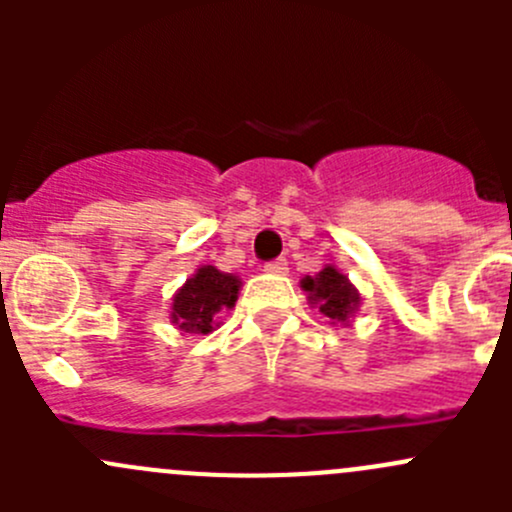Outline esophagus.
<instances>
[{
  "label": "esophagus",
  "instance_id": "34e87169",
  "mask_svg": "<svg viewBox=\"0 0 512 512\" xmlns=\"http://www.w3.org/2000/svg\"><path fill=\"white\" fill-rule=\"evenodd\" d=\"M287 270H289V267H287L285 257H277V260L265 262V272H272V275H285Z\"/></svg>",
  "mask_w": 512,
  "mask_h": 512
}]
</instances>
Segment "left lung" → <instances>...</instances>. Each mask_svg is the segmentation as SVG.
I'll use <instances>...</instances> for the list:
<instances>
[{
	"instance_id": "8db88e82",
	"label": "left lung",
	"mask_w": 512,
	"mask_h": 512,
	"mask_svg": "<svg viewBox=\"0 0 512 512\" xmlns=\"http://www.w3.org/2000/svg\"><path fill=\"white\" fill-rule=\"evenodd\" d=\"M302 287L319 304V312L334 322H349V314L359 304V294L352 282L334 267H324L317 277H304Z\"/></svg>"
}]
</instances>
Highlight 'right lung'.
Returning a JSON list of instances; mask_svg holds the SVG:
<instances>
[{"instance_id": "right-lung-1", "label": "right lung", "mask_w": 512, "mask_h": 512, "mask_svg": "<svg viewBox=\"0 0 512 512\" xmlns=\"http://www.w3.org/2000/svg\"><path fill=\"white\" fill-rule=\"evenodd\" d=\"M240 280L223 275L215 267H200L173 299V322L185 332L208 334L213 329L215 314L232 307L237 299Z\"/></svg>"}]
</instances>
